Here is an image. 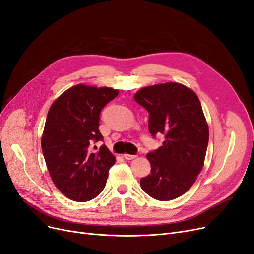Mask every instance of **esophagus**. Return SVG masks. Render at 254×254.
<instances>
[{"label": "esophagus", "instance_id": "esophagus-1", "mask_svg": "<svg viewBox=\"0 0 254 254\" xmlns=\"http://www.w3.org/2000/svg\"><path fill=\"white\" fill-rule=\"evenodd\" d=\"M123 157H124L126 160H133L136 158L135 155H128V153H124V156Z\"/></svg>", "mask_w": 254, "mask_h": 254}]
</instances>
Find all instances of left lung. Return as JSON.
Segmentation results:
<instances>
[{"mask_svg": "<svg viewBox=\"0 0 254 254\" xmlns=\"http://www.w3.org/2000/svg\"><path fill=\"white\" fill-rule=\"evenodd\" d=\"M134 101L149 113L150 134L164 135L162 146L146 155L151 171L141 188L157 200H173L190 190L203 167L209 127L201 104L193 90L176 82L145 87Z\"/></svg>", "mask_w": 254, "mask_h": 254, "instance_id": "left-lung-1", "label": "left lung"}]
</instances>
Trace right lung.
<instances>
[{
    "label": "right lung",
    "mask_w": 254,
    "mask_h": 254,
    "mask_svg": "<svg viewBox=\"0 0 254 254\" xmlns=\"http://www.w3.org/2000/svg\"><path fill=\"white\" fill-rule=\"evenodd\" d=\"M119 95L111 88L84 84L66 90L53 103L42 134V152L51 178L65 197L84 202L104 190L115 158L102 145L99 114Z\"/></svg>",
    "instance_id": "right-lung-1"
}]
</instances>
